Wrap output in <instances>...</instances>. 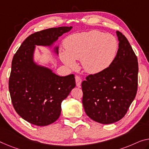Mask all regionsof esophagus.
Segmentation results:
<instances>
[{"label":"esophagus","instance_id":"1","mask_svg":"<svg viewBox=\"0 0 149 149\" xmlns=\"http://www.w3.org/2000/svg\"><path fill=\"white\" fill-rule=\"evenodd\" d=\"M75 81H76V84L77 86H80L81 84V82H82V79L79 76H77L75 77Z\"/></svg>","mask_w":149,"mask_h":149}]
</instances>
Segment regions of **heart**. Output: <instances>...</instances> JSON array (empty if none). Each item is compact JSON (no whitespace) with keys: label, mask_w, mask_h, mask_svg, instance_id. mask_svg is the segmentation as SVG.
Returning a JSON list of instances; mask_svg holds the SVG:
<instances>
[{"label":"heart","mask_w":149,"mask_h":149,"mask_svg":"<svg viewBox=\"0 0 149 149\" xmlns=\"http://www.w3.org/2000/svg\"><path fill=\"white\" fill-rule=\"evenodd\" d=\"M65 51L60 53L61 61L70 68L81 60L86 72L97 74L107 69L117 54L118 44L115 36L98 31L75 33L64 40Z\"/></svg>","instance_id":"1"}]
</instances>
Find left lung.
Segmentation results:
<instances>
[{
    "instance_id": "1",
    "label": "left lung",
    "mask_w": 149,
    "mask_h": 149,
    "mask_svg": "<svg viewBox=\"0 0 149 149\" xmlns=\"http://www.w3.org/2000/svg\"><path fill=\"white\" fill-rule=\"evenodd\" d=\"M119 41L113 63L103 71L89 74L82 82V104L91 119L111 124L124 117L136 95L137 57L124 35L116 31Z\"/></svg>"
}]
</instances>
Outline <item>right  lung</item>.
Listing matches in <instances>:
<instances>
[{
  "instance_id": "right-lung-1",
  "label": "right lung",
  "mask_w": 149,
  "mask_h": 149,
  "mask_svg": "<svg viewBox=\"0 0 149 149\" xmlns=\"http://www.w3.org/2000/svg\"><path fill=\"white\" fill-rule=\"evenodd\" d=\"M72 26L51 28L29 36L12 61L8 88L14 109L31 124L47 126L61 115V102L75 87L74 75L60 77L34 62L35 45L51 46ZM58 47L55 48L58 54Z\"/></svg>"
}]
</instances>
